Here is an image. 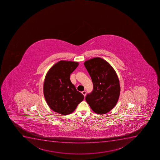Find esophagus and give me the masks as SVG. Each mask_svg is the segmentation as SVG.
Segmentation results:
<instances>
[{
	"label": "esophagus",
	"instance_id": "34e87169",
	"mask_svg": "<svg viewBox=\"0 0 160 160\" xmlns=\"http://www.w3.org/2000/svg\"><path fill=\"white\" fill-rule=\"evenodd\" d=\"M82 94L84 95V97H85L86 94V91L85 90V91H82Z\"/></svg>",
	"mask_w": 160,
	"mask_h": 160
}]
</instances>
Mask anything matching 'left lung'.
<instances>
[{
  "label": "left lung",
  "mask_w": 160,
  "mask_h": 160,
  "mask_svg": "<svg viewBox=\"0 0 160 160\" xmlns=\"http://www.w3.org/2000/svg\"><path fill=\"white\" fill-rule=\"evenodd\" d=\"M84 65L93 85L92 92L86 101L94 112L108 113L118 102L120 93L119 80L112 66L104 59L95 57L86 60Z\"/></svg>",
  "instance_id": "1"
}]
</instances>
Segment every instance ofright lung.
Masks as SVG:
<instances>
[{
	"label": "right lung",
	"mask_w": 160,
	"mask_h": 160,
	"mask_svg": "<svg viewBox=\"0 0 160 160\" xmlns=\"http://www.w3.org/2000/svg\"><path fill=\"white\" fill-rule=\"evenodd\" d=\"M76 61L60 60L54 64L45 75L43 93L52 110L61 115L73 112L84 96L76 90L70 79L78 66Z\"/></svg>",
	"instance_id": "obj_1"
}]
</instances>
